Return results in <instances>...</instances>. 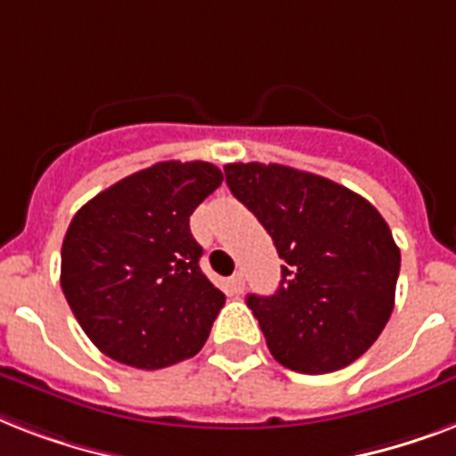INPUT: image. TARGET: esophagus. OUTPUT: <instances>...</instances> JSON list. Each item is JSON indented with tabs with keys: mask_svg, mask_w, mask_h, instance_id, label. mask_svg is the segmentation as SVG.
Returning <instances> with one entry per match:
<instances>
[{
	"mask_svg": "<svg viewBox=\"0 0 456 456\" xmlns=\"http://www.w3.org/2000/svg\"><path fill=\"white\" fill-rule=\"evenodd\" d=\"M229 289H232V293H241L243 291V286H246V279H243L241 272H236V274H232L229 277Z\"/></svg>",
	"mask_w": 456,
	"mask_h": 456,
	"instance_id": "34e87169",
	"label": "esophagus"
}]
</instances>
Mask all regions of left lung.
I'll return each mask as SVG.
<instances>
[{
    "instance_id": "8db88e82",
    "label": "left lung",
    "mask_w": 456,
    "mask_h": 456,
    "mask_svg": "<svg viewBox=\"0 0 456 456\" xmlns=\"http://www.w3.org/2000/svg\"><path fill=\"white\" fill-rule=\"evenodd\" d=\"M227 186L277 246L274 296L246 298L272 357L329 374L374 346L395 305L400 248L367 199L289 165H224Z\"/></svg>"
}]
</instances>
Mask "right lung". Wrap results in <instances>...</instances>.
Returning a JSON list of instances; mask_svg holds the SVG:
<instances>
[{
	"mask_svg": "<svg viewBox=\"0 0 456 456\" xmlns=\"http://www.w3.org/2000/svg\"><path fill=\"white\" fill-rule=\"evenodd\" d=\"M222 184L220 167L165 160L120 179L75 213L61 289L82 331L110 360L163 369L208 340L224 293L200 272L189 217Z\"/></svg>",
	"mask_w": 456,
	"mask_h": 456,
	"instance_id": "obj_1",
	"label": "right lung"
}]
</instances>
